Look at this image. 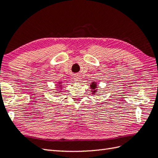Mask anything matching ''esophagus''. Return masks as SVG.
<instances>
[{"label": "esophagus", "mask_w": 158, "mask_h": 158, "mask_svg": "<svg viewBox=\"0 0 158 158\" xmlns=\"http://www.w3.org/2000/svg\"><path fill=\"white\" fill-rule=\"evenodd\" d=\"M74 79H75V81L76 82H79L80 81H81V78H80L79 76L78 75L75 76V77H74Z\"/></svg>", "instance_id": "obj_1"}]
</instances>
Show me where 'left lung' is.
<instances>
[{"mask_svg": "<svg viewBox=\"0 0 158 158\" xmlns=\"http://www.w3.org/2000/svg\"><path fill=\"white\" fill-rule=\"evenodd\" d=\"M90 88H91V89H92V94H94L95 93H96L97 92V91H96V88H97V84H96V83H95V82H93V83H92V84L90 85Z\"/></svg>", "mask_w": 158, "mask_h": 158, "instance_id": "8db88e82", "label": "left lung"}]
</instances>
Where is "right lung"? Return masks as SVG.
Segmentation results:
<instances>
[{"mask_svg":"<svg viewBox=\"0 0 158 158\" xmlns=\"http://www.w3.org/2000/svg\"><path fill=\"white\" fill-rule=\"evenodd\" d=\"M60 83H58V85H58V86L60 87V88H62V86H61V85H60ZM58 86H57V88H58Z\"/></svg>","mask_w":158,"mask_h":158,"instance_id":"right-lung-1","label":"right lung"}]
</instances>
